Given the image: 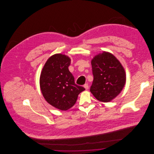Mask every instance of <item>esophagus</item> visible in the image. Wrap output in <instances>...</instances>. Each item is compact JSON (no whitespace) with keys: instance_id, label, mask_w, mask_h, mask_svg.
<instances>
[{"instance_id":"obj_1","label":"esophagus","mask_w":154,"mask_h":154,"mask_svg":"<svg viewBox=\"0 0 154 154\" xmlns=\"http://www.w3.org/2000/svg\"><path fill=\"white\" fill-rule=\"evenodd\" d=\"M84 88H85L86 90H87V89H88V88H89L88 84H85L84 85Z\"/></svg>"}]
</instances>
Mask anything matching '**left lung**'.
I'll list each match as a JSON object with an SVG mask.
<instances>
[{"label":"left lung","instance_id":"8db88e82","mask_svg":"<svg viewBox=\"0 0 154 154\" xmlns=\"http://www.w3.org/2000/svg\"><path fill=\"white\" fill-rule=\"evenodd\" d=\"M91 65L94 80L91 92L98 101L110 102L125 85L123 67L113 54L106 51L96 55L91 60Z\"/></svg>","mask_w":154,"mask_h":154}]
</instances>
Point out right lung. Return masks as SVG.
<instances>
[{
    "instance_id": "obj_1",
    "label": "right lung",
    "mask_w": 154,
    "mask_h": 154,
    "mask_svg": "<svg viewBox=\"0 0 154 154\" xmlns=\"http://www.w3.org/2000/svg\"><path fill=\"white\" fill-rule=\"evenodd\" d=\"M70 59L56 54L46 62L42 69L40 85L45 100L52 106L66 111L74 106L78 95L85 89L77 85L69 70Z\"/></svg>"
}]
</instances>
